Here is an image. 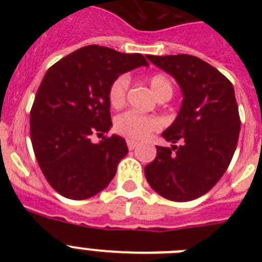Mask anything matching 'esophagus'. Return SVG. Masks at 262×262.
Segmentation results:
<instances>
[{
    "instance_id": "obj_1",
    "label": "esophagus",
    "mask_w": 262,
    "mask_h": 262,
    "mask_svg": "<svg viewBox=\"0 0 262 262\" xmlns=\"http://www.w3.org/2000/svg\"><path fill=\"white\" fill-rule=\"evenodd\" d=\"M127 147H128V149H131V151H133V149H135V148L138 147V142L128 139V140H127Z\"/></svg>"
}]
</instances>
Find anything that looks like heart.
Listing matches in <instances>:
<instances>
[{
	"label": "heart",
	"mask_w": 262,
	"mask_h": 262,
	"mask_svg": "<svg viewBox=\"0 0 262 262\" xmlns=\"http://www.w3.org/2000/svg\"><path fill=\"white\" fill-rule=\"evenodd\" d=\"M129 77L120 75L111 82L107 90L108 103L114 108H120L126 103ZM149 86L159 99H169L173 96V82L164 73H156L149 77ZM161 122L155 115H143L135 111H126L115 119L114 129L119 135L131 140H143L148 135L160 128Z\"/></svg>",
	"instance_id": "1"
}]
</instances>
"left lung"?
<instances>
[{
	"mask_svg": "<svg viewBox=\"0 0 262 262\" xmlns=\"http://www.w3.org/2000/svg\"><path fill=\"white\" fill-rule=\"evenodd\" d=\"M147 57L176 78L184 101L163 133L173 145H157L156 157L144 168L145 178L166 200L193 201L216 185L235 154L242 124L235 90L226 76L200 57L185 53Z\"/></svg>",
	"mask_w": 262,
	"mask_h": 262,
	"instance_id": "8db88e82",
	"label": "left lung"
}]
</instances>
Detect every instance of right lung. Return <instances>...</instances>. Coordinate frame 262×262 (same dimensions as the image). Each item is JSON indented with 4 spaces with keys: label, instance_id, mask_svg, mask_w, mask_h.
I'll return each instance as SVG.
<instances>
[{
    "label": "right lung",
    "instance_id": "obj_1",
    "mask_svg": "<svg viewBox=\"0 0 262 262\" xmlns=\"http://www.w3.org/2000/svg\"><path fill=\"white\" fill-rule=\"evenodd\" d=\"M148 66L142 53L92 45L62 57L47 71L30 111V136L48 184L62 196L81 201L103 190L128 154L111 127L107 90L118 76Z\"/></svg>",
    "mask_w": 262,
    "mask_h": 262
}]
</instances>
